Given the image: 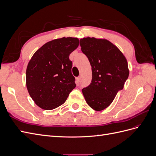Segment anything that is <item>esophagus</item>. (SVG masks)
<instances>
[{
    "label": "esophagus",
    "instance_id": "esophagus-1",
    "mask_svg": "<svg viewBox=\"0 0 156 156\" xmlns=\"http://www.w3.org/2000/svg\"><path fill=\"white\" fill-rule=\"evenodd\" d=\"M80 80H81V77H76V83L79 84V83L80 82Z\"/></svg>",
    "mask_w": 156,
    "mask_h": 156
}]
</instances>
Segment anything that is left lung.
I'll return each instance as SVG.
<instances>
[{
  "mask_svg": "<svg viewBox=\"0 0 156 156\" xmlns=\"http://www.w3.org/2000/svg\"><path fill=\"white\" fill-rule=\"evenodd\" d=\"M80 45L92 72V82L82 90L83 94L92 108L102 111L124 88L129 73L127 60L120 50L106 39L83 37L80 40Z\"/></svg>",
  "mask_w": 156,
  "mask_h": 156,
  "instance_id": "8db88e82",
  "label": "left lung"
}]
</instances>
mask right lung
Listing matches in <instances>:
<instances>
[{
  "label": "right lung",
  "instance_id": "1",
  "mask_svg": "<svg viewBox=\"0 0 156 156\" xmlns=\"http://www.w3.org/2000/svg\"><path fill=\"white\" fill-rule=\"evenodd\" d=\"M79 44L77 37H63L47 42L33 55L26 71V85L36 104L52 110L67 100L76 87L70 53Z\"/></svg>",
  "mask_w": 156,
  "mask_h": 156
}]
</instances>
